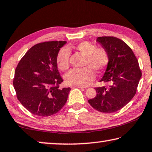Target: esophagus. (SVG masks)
I'll return each mask as SVG.
<instances>
[{
    "mask_svg": "<svg viewBox=\"0 0 152 152\" xmlns=\"http://www.w3.org/2000/svg\"><path fill=\"white\" fill-rule=\"evenodd\" d=\"M71 88H85V87H84V86H76V85H72V86H71Z\"/></svg>",
    "mask_w": 152,
    "mask_h": 152,
    "instance_id": "34e87169",
    "label": "esophagus"
}]
</instances>
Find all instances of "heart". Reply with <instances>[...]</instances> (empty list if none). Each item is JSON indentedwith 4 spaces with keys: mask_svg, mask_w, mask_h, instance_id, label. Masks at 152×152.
Returning <instances> with one entry per match:
<instances>
[{
    "mask_svg": "<svg viewBox=\"0 0 152 152\" xmlns=\"http://www.w3.org/2000/svg\"><path fill=\"white\" fill-rule=\"evenodd\" d=\"M74 49L85 57L83 69H74L67 72L65 80L69 85L86 86L94 80V72L100 74L106 68L110 61L107 50L103 47L97 48L88 41L69 45L59 50L57 56V65L61 70H66L69 66V50Z\"/></svg>",
    "mask_w": 152,
    "mask_h": 152,
    "instance_id": "heart-1",
    "label": "heart"
}]
</instances>
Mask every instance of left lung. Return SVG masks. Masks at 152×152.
<instances>
[{"instance_id":"1","label":"left lung","mask_w":152,"mask_h":152,"mask_svg":"<svg viewBox=\"0 0 152 152\" xmlns=\"http://www.w3.org/2000/svg\"><path fill=\"white\" fill-rule=\"evenodd\" d=\"M96 41L107 50L110 56L106 70L100 80L107 86L95 88L97 95L88 102L100 112H115L133 98L141 72L134 53L122 40L102 37H98Z\"/></svg>"}]
</instances>
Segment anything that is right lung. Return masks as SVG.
Returning <instances> with one entry per match:
<instances>
[{
    "label": "right lung",
    "mask_w": 152,
    "mask_h": 152,
    "mask_svg": "<svg viewBox=\"0 0 152 152\" xmlns=\"http://www.w3.org/2000/svg\"><path fill=\"white\" fill-rule=\"evenodd\" d=\"M66 43L49 41L35 45L16 67L13 86L17 97L32 114L50 116L66 104L71 88H59L63 79L57 65V54Z\"/></svg>",
    "instance_id": "add662e5"
}]
</instances>
